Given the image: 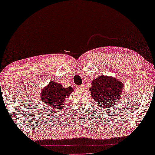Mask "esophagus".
Here are the masks:
<instances>
[{"instance_id":"34e87169","label":"esophagus","mask_w":155,"mask_h":155,"mask_svg":"<svg viewBox=\"0 0 155 155\" xmlns=\"http://www.w3.org/2000/svg\"><path fill=\"white\" fill-rule=\"evenodd\" d=\"M77 88L78 89V90H83V89H84V85H83V84H82V85L77 86Z\"/></svg>"}]
</instances>
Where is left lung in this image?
I'll return each mask as SVG.
<instances>
[{"mask_svg":"<svg viewBox=\"0 0 155 155\" xmlns=\"http://www.w3.org/2000/svg\"><path fill=\"white\" fill-rule=\"evenodd\" d=\"M92 98L100 107L110 109L119 100L124 84L112 76L99 75L91 82Z\"/></svg>","mask_w":155,"mask_h":155,"instance_id":"8db88e82","label":"left lung"}]
</instances>
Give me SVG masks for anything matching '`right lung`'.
Instances as JSON below:
<instances>
[{
    "mask_svg": "<svg viewBox=\"0 0 155 155\" xmlns=\"http://www.w3.org/2000/svg\"><path fill=\"white\" fill-rule=\"evenodd\" d=\"M73 91L74 89L71 86L63 87L61 84L52 80L42 89L39 96L42 102L51 109L58 110L63 107L65 99L68 98Z\"/></svg>",
    "mask_w": 155,
    "mask_h": 155,
    "instance_id": "1",
    "label": "right lung"
}]
</instances>
